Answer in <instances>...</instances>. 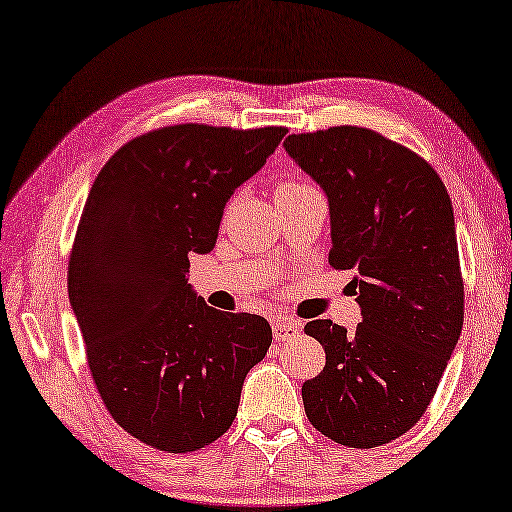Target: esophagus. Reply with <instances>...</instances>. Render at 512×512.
<instances>
[{
	"instance_id": "esophagus-1",
	"label": "esophagus",
	"mask_w": 512,
	"mask_h": 512,
	"mask_svg": "<svg viewBox=\"0 0 512 512\" xmlns=\"http://www.w3.org/2000/svg\"><path fill=\"white\" fill-rule=\"evenodd\" d=\"M299 333H301V326L296 324V322H292V319H287V317L273 319V338H276L278 342L292 340Z\"/></svg>"
}]
</instances>
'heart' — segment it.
<instances>
[{
	"instance_id": "obj_1",
	"label": "heart",
	"mask_w": 512,
	"mask_h": 512,
	"mask_svg": "<svg viewBox=\"0 0 512 512\" xmlns=\"http://www.w3.org/2000/svg\"><path fill=\"white\" fill-rule=\"evenodd\" d=\"M308 188H312L310 183H305V181H294V179H287V181H282L280 186L276 188V197L296 195V193H301V190H308Z\"/></svg>"
}]
</instances>
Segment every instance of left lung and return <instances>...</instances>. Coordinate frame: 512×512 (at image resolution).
Instances as JSON below:
<instances>
[{
	"instance_id": "left-lung-1",
	"label": "left lung",
	"mask_w": 512,
	"mask_h": 512,
	"mask_svg": "<svg viewBox=\"0 0 512 512\" xmlns=\"http://www.w3.org/2000/svg\"><path fill=\"white\" fill-rule=\"evenodd\" d=\"M285 151L329 197L333 269H352L356 331L305 324L326 365L301 388L308 421L352 448L398 439L437 393L464 322L453 204L421 156L370 128L289 135Z\"/></svg>"
}]
</instances>
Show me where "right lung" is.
Instances as JSON below:
<instances>
[{
  "mask_svg": "<svg viewBox=\"0 0 512 512\" xmlns=\"http://www.w3.org/2000/svg\"><path fill=\"white\" fill-rule=\"evenodd\" d=\"M287 128L179 124L114 154L89 190L68 262V299L91 377L126 432L158 451H200L230 430L271 326L209 308L190 253L216 246L225 204Z\"/></svg>",
  "mask_w": 512,
  "mask_h": 512,
  "instance_id": "1",
  "label": "right lung"
}]
</instances>
